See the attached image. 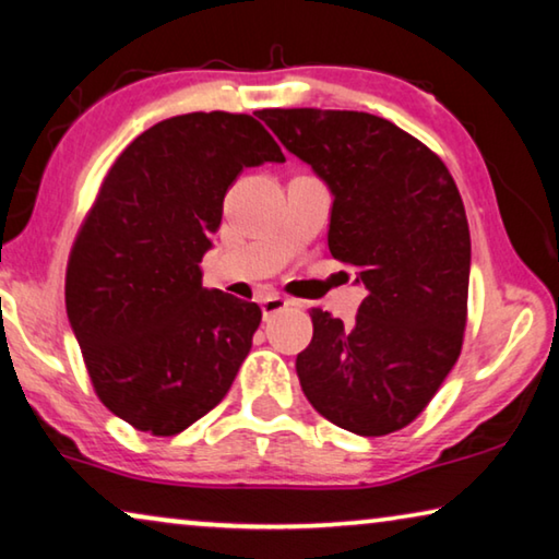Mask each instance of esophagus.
<instances>
[{"mask_svg":"<svg viewBox=\"0 0 559 559\" xmlns=\"http://www.w3.org/2000/svg\"><path fill=\"white\" fill-rule=\"evenodd\" d=\"M288 306H294V301H290V298H286V296H281V294H269L261 301V311H263V319H271L273 313H278V311H283V308H288Z\"/></svg>","mask_w":559,"mask_h":559,"instance_id":"34e87169","label":"esophagus"}]
</instances>
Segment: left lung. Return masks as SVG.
Here are the masks:
<instances>
[{
  "label": "left lung",
  "mask_w": 559,
  "mask_h": 559,
  "mask_svg": "<svg viewBox=\"0 0 559 559\" xmlns=\"http://www.w3.org/2000/svg\"><path fill=\"white\" fill-rule=\"evenodd\" d=\"M258 118L329 186V251L369 290L352 326L313 308V338L296 359L304 394L354 435L404 429L462 352L472 243L456 182L377 115L294 107Z\"/></svg>",
  "instance_id": "obj_1"
}]
</instances>
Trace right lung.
Instances as JSON below:
<instances>
[{"instance_id":"right-lung-1","label":"right lung","mask_w":559,"mask_h":559,"mask_svg":"<svg viewBox=\"0 0 559 559\" xmlns=\"http://www.w3.org/2000/svg\"><path fill=\"white\" fill-rule=\"evenodd\" d=\"M251 115L188 112L122 150L67 263V319L99 402L173 437L205 416L251 352L261 308L203 288L200 261L243 168L283 163Z\"/></svg>"}]
</instances>
